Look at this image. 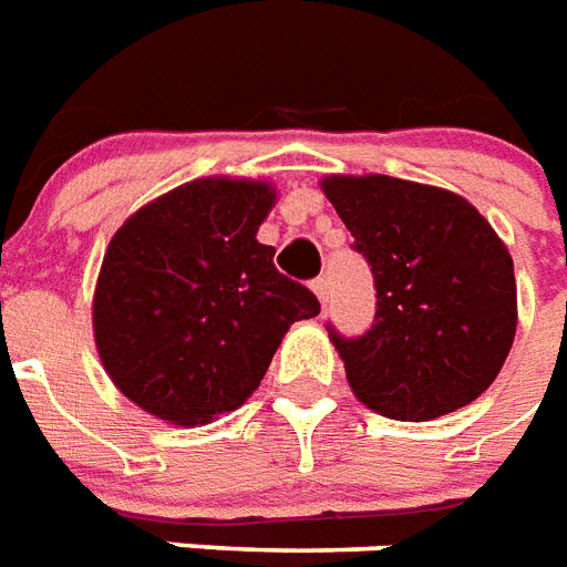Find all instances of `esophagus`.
<instances>
[{"label": "esophagus", "mask_w": 567, "mask_h": 567, "mask_svg": "<svg viewBox=\"0 0 567 567\" xmlns=\"http://www.w3.org/2000/svg\"><path fill=\"white\" fill-rule=\"evenodd\" d=\"M310 287H312V292H316V298H319L321 305H328V278H316Z\"/></svg>", "instance_id": "34e87169"}]
</instances>
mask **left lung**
<instances>
[{"instance_id": "obj_1", "label": "left lung", "mask_w": 567, "mask_h": 567, "mask_svg": "<svg viewBox=\"0 0 567 567\" xmlns=\"http://www.w3.org/2000/svg\"><path fill=\"white\" fill-rule=\"evenodd\" d=\"M324 196L371 266L374 324L330 342L369 410L430 421L471 404L504 369L518 324L513 257L486 216L451 189L330 175Z\"/></svg>"}]
</instances>
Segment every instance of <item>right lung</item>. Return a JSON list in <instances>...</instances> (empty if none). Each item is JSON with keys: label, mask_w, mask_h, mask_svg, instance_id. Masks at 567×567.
Masks as SVG:
<instances>
[{"label": "right lung", "mask_w": 567, "mask_h": 567, "mask_svg": "<svg viewBox=\"0 0 567 567\" xmlns=\"http://www.w3.org/2000/svg\"><path fill=\"white\" fill-rule=\"evenodd\" d=\"M275 187L198 178L122 221L93 292V337L113 386L181 427L243 406L292 321L319 316L310 289L275 269L257 228Z\"/></svg>", "instance_id": "1"}]
</instances>
